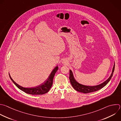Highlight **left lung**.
I'll return each mask as SVG.
<instances>
[{"instance_id":"left-lung-1","label":"left lung","mask_w":121,"mask_h":121,"mask_svg":"<svg viewBox=\"0 0 121 121\" xmlns=\"http://www.w3.org/2000/svg\"><path fill=\"white\" fill-rule=\"evenodd\" d=\"M114 67H115V63L114 64V65L112 68V71L111 75L109 77V78L106 80L105 81H104V83L102 84L96 86H84L83 85L80 84L78 83L77 82L75 81V80L74 79L73 73L71 70H70L69 71V80L70 83L73 87V88L77 91L79 92H81L83 93H92L96 91H98L102 88H103L104 86H105L110 81V80H111L112 74L113 73L114 70Z\"/></svg>"}]
</instances>
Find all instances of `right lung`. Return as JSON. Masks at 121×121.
<instances>
[{
    "label": "right lung",
    "instance_id": "1",
    "mask_svg": "<svg viewBox=\"0 0 121 121\" xmlns=\"http://www.w3.org/2000/svg\"><path fill=\"white\" fill-rule=\"evenodd\" d=\"M58 69V66H56L53 69L51 74H50L49 76L44 83L42 84L41 85L38 86L37 87H35L33 88H25L19 86V85L17 84L12 79L10 74L9 75L11 80L14 83V84L17 86V87H18L19 89H20L22 91L24 92L26 94H30L32 95H40L45 94L48 93L50 89L51 88L53 85V81L54 77L55 76L56 73L57 72Z\"/></svg>",
    "mask_w": 121,
    "mask_h": 121
}]
</instances>
